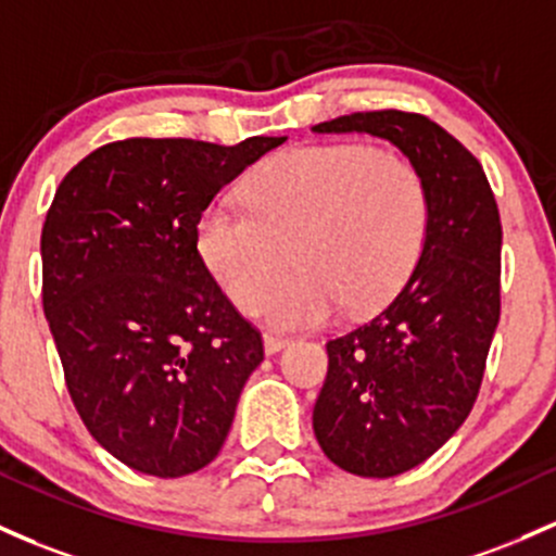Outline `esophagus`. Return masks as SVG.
Segmentation results:
<instances>
[{
    "mask_svg": "<svg viewBox=\"0 0 556 556\" xmlns=\"http://www.w3.org/2000/svg\"><path fill=\"white\" fill-rule=\"evenodd\" d=\"M290 340L285 338V334H274V332H266L264 334V348H266V353H277V351H282L285 345H288Z\"/></svg>",
    "mask_w": 556,
    "mask_h": 556,
    "instance_id": "1",
    "label": "esophagus"
}]
</instances>
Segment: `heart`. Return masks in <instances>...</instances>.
I'll return each mask as SVG.
<instances>
[{
    "label": "heart",
    "mask_w": 556,
    "mask_h": 556,
    "mask_svg": "<svg viewBox=\"0 0 556 556\" xmlns=\"http://www.w3.org/2000/svg\"><path fill=\"white\" fill-rule=\"evenodd\" d=\"M242 194L248 211L211 205L198 218L200 258L237 306L258 303L277 327L382 306L422 253L430 194L401 152L362 142L292 148L261 163ZM290 252L299 268L269 291Z\"/></svg>",
    "instance_id": "b5f03b06"
}]
</instances>
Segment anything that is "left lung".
<instances>
[{"label": "left lung", "mask_w": 556, "mask_h": 556, "mask_svg": "<svg viewBox=\"0 0 556 556\" xmlns=\"http://www.w3.org/2000/svg\"><path fill=\"white\" fill-rule=\"evenodd\" d=\"M314 131L388 139L430 194L419 261L380 314L329 340L314 406L329 462L393 478L430 459L472 412L502 314V218L478 157L425 115L369 110Z\"/></svg>", "instance_id": "left-lung-1"}]
</instances>
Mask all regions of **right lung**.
Segmentation results:
<instances>
[{
  "mask_svg": "<svg viewBox=\"0 0 556 556\" xmlns=\"http://www.w3.org/2000/svg\"><path fill=\"white\" fill-rule=\"evenodd\" d=\"M288 137L235 148L134 137L60 181L41 229V301L78 417L155 478L216 459L264 340L198 250V218Z\"/></svg>",
  "mask_w": 556,
  "mask_h": 556,
  "instance_id": "right-lung-1",
  "label": "right lung"
}]
</instances>
